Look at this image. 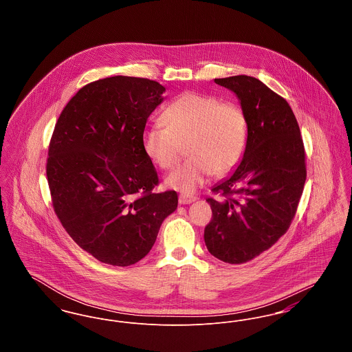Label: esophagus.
Segmentation results:
<instances>
[{
    "label": "esophagus",
    "instance_id": "1",
    "mask_svg": "<svg viewBox=\"0 0 352 352\" xmlns=\"http://www.w3.org/2000/svg\"><path fill=\"white\" fill-rule=\"evenodd\" d=\"M197 201L195 197H192V195H184V194H181L179 198H178V201H179L181 204H190V203H192V201Z\"/></svg>",
    "mask_w": 352,
    "mask_h": 352
}]
</instances>
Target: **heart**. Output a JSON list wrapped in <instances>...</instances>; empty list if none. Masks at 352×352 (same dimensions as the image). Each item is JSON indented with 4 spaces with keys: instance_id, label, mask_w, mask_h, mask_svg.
<instances>
[{
    "instance_id": "1",
    "label": "heart",
    "mask_w": 352,
    "mask_h": 352,
    "mask_svg": "<svg viewBox=\"0 0 352 352\" xmlns=\"http://www.w3.org/2000/svg\"><path fill=\"white\" fill-rule=\"evenodd\" d=\"M161 125L144 131L142 145L158 168H171L182 146L190 157L165 179L170 188L190 195L210 174L224 175L240 162L248 141V120L234 102L186 92L164 111Z\"/></svg>"
}]
</instances>
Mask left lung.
I'll list each match as a JSON object with an SVG mask.
<instances>
[{"mask_svg":"<svg viewBox=\"0 0 352 352\" xmlns=\"http://www.w3.org/2000/svg\"><path fill=\"white\" fill-rule=\"evenodd\" d=\"M232 91L248 120L240 164L208 198L212 220L204 230L208 252L228 264H243L269 250L287 231L306 181L305 149L287 101L247 75L215 79Z\"/></svg>","mask_w":352,"mask_h":352,"instance_id":"left-lung-1","label":"left lung"}]
</instances>
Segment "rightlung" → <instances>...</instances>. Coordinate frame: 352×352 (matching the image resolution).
<instances>
[{
	"instance_id": "add662e5",
	"label": "right lung",
	"mask_w": 352,
	"mask_h": 352,
	"mask_svg": "<svg viewBox=\"0 0 352 352\" xmlns=\"http://www.w3.org/2000/svg\"><path fill=\"white\" fill-rule=\"evenodd\" d=\"M165 91L144 78L100 79L78 91L55 125L46 166L55 214L101 263L128 267L144 258L177 210L175 191L151 192L158 175L142 145Z\"/></svg>"
}]
</instances>
